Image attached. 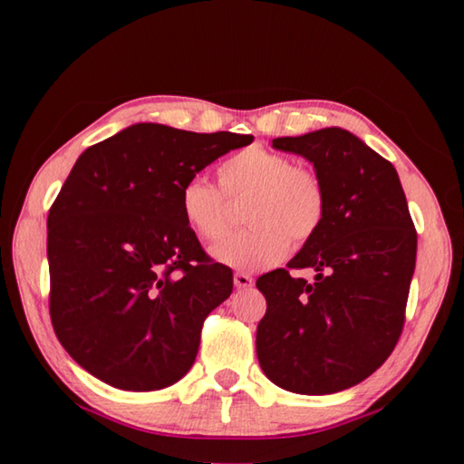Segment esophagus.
<instances>
[{"mask_svg": "<svg viewBox=\"0 0 464 464\" xmlns=\"http://www.w3.org/2000/svg\"><path fill=\"white\" fill-rule=\"evenodd\" d=\"M235 286L237 288H251L254 286V278L249 276V274H246V272H237L235 274Z\"/></svg>", "mask_w": 464, "mask_h": 464, "instance_id": "obj_1", "label": "esophagus"}]
</instances>
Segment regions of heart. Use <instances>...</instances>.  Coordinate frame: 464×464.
<instances>
[{"label": "heart", "instance_id": "1", "mask_svg": "<svg viewBox=\"0 0 464 464\" xmlns=\"http://www.w3.org/2000/svg\"><path fill=\"white\" fill-rule=\"evenodd\" d=\"M231 200L247 196V229L227 235L210 249L217 262L237 270H262L278 264L296 246L319 233L327 215V196L315 171L296 168L288 155L251 145L218 169ZM179 215L196 237L215 241L227 227V202L207 178L194 176L179 190Z\"/></svg>", "mask_w": 464, "mask_h": 464}]
</instances>
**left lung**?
Listing matches in <instances>:
<instances>
[{"label": "left lung", "instance_id": "8db88e82", "mask_svg": "<svg viewBox=\"0 0 464 464\" xmlns=\"http://www.w3.org/2000/svg\"><path fill=\"white\" fill-rule=\"evenodd\" d=\"M274 149L313 163L327 215L288 268L257 278L268 309L257 325L264 374L298 395H329L368 379L395 348L418 254V233L392 163L340 127L280 137Z\"/></svg>", "mask_w": 464, "mask_h": 464}]
</instances>
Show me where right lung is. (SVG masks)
Here are the masks:
<instances>
[{
	"label": "right lung",
	"instance_id": "add662e5",
	"mask_svg": "<svg viewBox=\"0 0 464 464\" xmlns=\"http://www.w3.org/2000/svg\"><path fill=\"white\" fill-rule=\"evenodd\" d=\"M254 137L137 122L85 149L49 210L51 321L63 348L122 391L178 382L233 272L179 215L184 182Z\"/></svg>",
	"mask_w": 464,
	"mask_h": 464
}]
</instances>
